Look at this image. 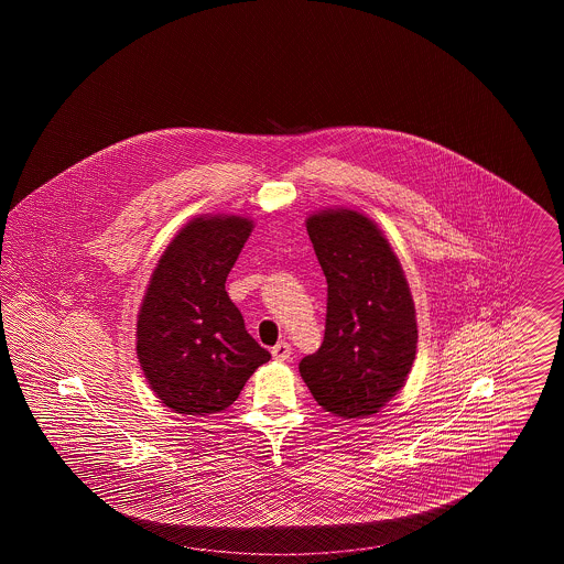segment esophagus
<instances>
[{
  "mask_svg": "<svg viewBox=\"0 0 564 564\" xmlns=\"http://www.w3.org/2000/svg\"><path fill=\"white\" fill-rule=\"evenodd\" d=\"M270 352H272V357H274V359H276V361H288V359H290V355H292V345H290V343H285V340H283V343H279V345H274V347H272V350H270Z\"/></svg>",
  "mask_w": 564,
  "mask_h": 564,
  "instance_id": "34e87169",
  "label": "esophagus"
}]
</instances>
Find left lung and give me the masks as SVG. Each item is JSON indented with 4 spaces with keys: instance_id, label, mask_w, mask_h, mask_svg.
I'll use <instances>...</instances> for the list:
<instances>
[{
    "instance_id": "8db88e82",
    "label": "left lung",
    "mask_w": 564,
    "mask_h": 564,
    "mask_svg": "<svg viewBox=\"0 0 564 564\" xmlns=\"http://www.w3.org/2000/svg\"><path fill=\"white\" fill-rule=\"evenodd\" d=\"M327 281L322 347L300 375L323 410L359 419L378 412L405 382L416 355V315L402 264L375 221L352 209L306 219Z\"/></svg>"
}]
</instances>
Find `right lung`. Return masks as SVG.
Returning a JSON list of instances; mask_svg holds the SVG:
<instances>
[{"instance_id":"1","label":"right lung","mask_w":564,"mask_h":564,"mask_svg":"<svg viewBox=\"0 0 564 564\" xmlns=\"http://www.w3.org/2000/svg\"><path fill=\"white\" fill-rule=\"evenodd\" d=\"M251 228L239 215L194 217L152 272L137 319V357L152 391L180 414L226 410L270 359L226 292Z\"/></svg>"}]
</instances>
